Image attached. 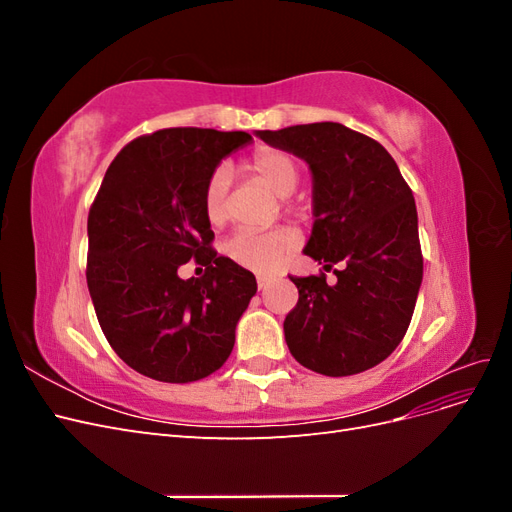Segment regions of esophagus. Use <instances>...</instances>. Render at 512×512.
I'll return each instance as SVG.
<instances>
[{
	"instance_id": "esophagus-1",
	"label": "esophagus",
	"mask_w": 512,
	"mask_h": 512,
	"mask_svg": "<svg viewBox=\"0 0 512 512\" xmlns=\"http://www.w3.org/2000/svg\"><path fill=\"white\" fill-rule=\"evenodd\" d=\"M256 284H258V288L262 290V288H267L269 284H271V277H267V275H258L256 277Z\"/></svg>"
}]
</instances>
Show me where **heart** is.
<instances>
[{
	"mask_svg": "<svg viewBox=\"0 0 512 512\" xmlns=\"http://www.w3.org/2000/svg\"><path fill=\"white\" fill-rule=\"evenodd\" d=\"M250 173L275 196L288 198L301 181V168L292 156L280 149H260L250 160ZM230 177L226 168H218L209 177L205 188V215L209 224L224 226L230 218ZM297 235L290 228H275L269 232H239L226 243L228 256L237 265L271 273L280 269L297 247Z\"/></svg>",
	"mask_w": 512,
	"mask_h": 512,
	"instance_id": "b5f03b06",
	"label": "heart"
}]
</instances>
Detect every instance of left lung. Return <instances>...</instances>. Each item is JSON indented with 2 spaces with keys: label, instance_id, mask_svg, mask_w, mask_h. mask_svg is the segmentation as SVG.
<instances>
[{
  "label": "left lung",
  "instance_id": "obj_1",
  "mask_svg": "<svg viewBox=\"0 0 512 512\" xmlns=\"http://www.w3.org/2000/svg\"><path fill=\"white\" fill-rule=\"evenodd\" d=\"M260 141L301 158L312 173L314 226L303 252L331 269L292 277L299 303L284 320L290 354L318 374L342 378L376 367L404 339L423 256L414 196L391 153L342 123L256 130Z\"/></svg>",
  "mask_w": 512,
  "mask_h": 512
}]
</instances>
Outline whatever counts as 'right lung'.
Listing matches in <instances>:
<instances>
[{"label":"right lung","mask_w":512,"mask_h":512,"mask_svg":"<svg viewBox=\"0 0 512 512\" xmlns=\"http://www.w3.org/2000/svg\"><path fill=\"white\" fill-rule=\"evenodd\" d=\"M247 132L170 128L123 147L108 166L87 220V286L119 359L160 382H194L235 346L256 277L211 250L205 188ZM196 257L203 278L176 271Z\"/></svg>","instance_id":"right-lung-1"}]
</instances>
